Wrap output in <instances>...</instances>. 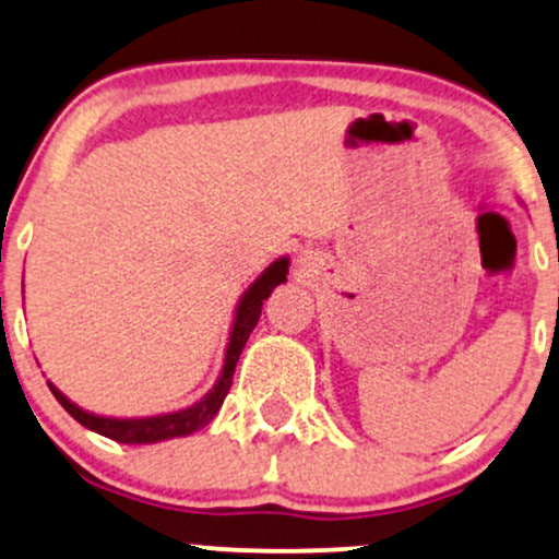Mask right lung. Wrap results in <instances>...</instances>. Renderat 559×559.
Instances as JSON below:
<instances>
[{
    "label": "right lung",
    "instance_id": "obj_1",
    "mask_svg": "<svg viewBox=\"0 0 559 559\" xmlns=\"http://www.w3.org/2000/svg\"><path fill=\"white\" fill-rule=\"evenodd\" d=\"M287 269H290V259L282 255V259L272 261V264L259 274V280L242 293V298L238 300V308H235L233 330H229V343L225 350V366H222L219 379H216L212 390H209L199 403L190 405V408L162 413V416H148V418H109V416H96V413L78 408L75 403H70V400L49 382L51 395H55L59 400V405H62V408L68 411L78 424H83L85 429L96 431V435L109 437L122 444H154V442H164V439L193 435V431L203 429V426L212 421L216 411H219L222 403H225L229 386H233V373H235V366H238L242 347H246L248 337H251L253 326L259 324L261 306H264V300L272 295L274 287L282 285V282H287Z\"/></svg>",
    "mask_w": 559,
    "mask_h": 559
}]
</instances>
